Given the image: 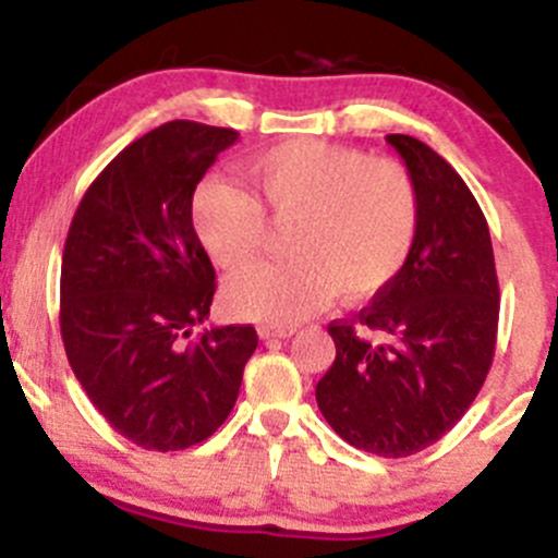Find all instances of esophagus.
I'll list each match as a JSON object with an SVG mask.
<instances>
[{
    "instance_id": "esophagus-1",
    "label": "esophagus",
    "mask_w": 558,
    "mask_h": 558,
    "mask_svg": "<svg viewBox=\"0 0 558 558\" xmlns=\"http://www.w3.org/2000/svg\"><path fill=\"white\" fill-rule=\"evenodd\" d=\"M294 331V326H262L258 335H262V340H283V337H291Z\"/></svg>"
}]
</instances>
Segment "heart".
<instances>
[{
    "mask_svg": "<svg viewBox=\"0 0 558 558\" xmlns=\"http://www.w3.org/2000/svg\"><path fill=\"white\" fill-rule=\"evenodd\" d=\"M253 194L205 180L191 202L199 243L227 272L251 267L269 223L291 229L283 264H262L227 283L229 313L291 326L337 294L364 302L402 275L421 232V189L402 161L318 140H291L245 161Z\"/></svg>",
    "mask_w": 558,
    "mask_h": 558,
    "instance_id": "b5f03b06",
    "label": "heart"
}]
</instances>
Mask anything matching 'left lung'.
<instances>
[{
  "mask_svg": "<svg viewBox=\"0 0 558 558\" xmlns=\"http://www.w3.org/2000/svg\"><path fill=\"white\" fill-rule=\"evenodd\" d=\"M421 189V232L397 280L351 320L315 386L331 429L359 451L402 459L451 432L492 369L499 283L492 234L459 172L421 140L388 134Z\"/></svg>",
  "mask_w": 558,
  "mask_h": 558,
  "instance_id": "1",
  "label": "left lung"
}]
</instances>
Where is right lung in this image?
I'll use <instances>...</instances> for the list:
<instances>
[{"label": "right lung", "mask_w": 558, "mask_h": 558, "mask_svg": "<svg viewBox=\"0 0 558 558\" xmlns=\"http://www.w3.org/2000/svg\"><path fill=\"white\" fill-rule=\"evenodd\" d=\"M234 129L161 123L121 150L77 205L61 258V340L107 424L145 451L207 440L238 402L253 326H213L216 269L191 199Z\"/></svg>", "instance_id": "1"}]
</instances>
